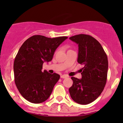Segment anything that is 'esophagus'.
I'll list each match as a JSON object with an SVG mask.
<instances>
[{
    "label": "esophagus",
    "instance_id": "obj_1",
    "mask_svg": "<svg viewBox=\"0 0 123 123\" xmlns=\"http://www.w3.org/2000/svg\"><path fill=\"white\" fill-rule=\"evenodd\" d=\"M60 78H63V79H65V78H68V76H67V75H66V74L61 75V76H60Z\"/></svg>",
    "mask_w": 123,
    "mask_h": 123
}]
</instances>
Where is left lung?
Wrapping results in <instances>:
<instances>
[{
    "label": "left lung",
    "mask_w": 123,
    "mask_h": 123,
    "mask_svg": "<svg viewBox=\"0 0 123 123\" xmlns=\"http://www.w3.org/2000/svg\"><path fill=\"white\" fill-rule=\"evenodd\" d=\"M69 39L78 44V62L84 65L82 78L71 77L73 86L69 89L71 98L78 104L87 105L100 95L107 79L108 62L101 44L92 36L78 34Z\"/></svg>",
    "instance_id": "obj_1"
}]
</instances>
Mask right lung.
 Here are the masks:
<instances>
[{
	"label": "right lung",
	"mask_w": 123,
	"mask_h": 123,
	"mask_svg": "<svg viewBox=\"0 0 123 123\" xmlns=\"http://www.w3.org/2000/svg\"><path fill=\"white\" fill-rule=\"evenodd\" d=\"M67 38L32 36L19 48L14 60V77L17 89L25 99L33 104L48 99L60 75L42 71V65L52 60L55 50Z\"/></svg>",
	"instance_id": "right-lung-1"
}]
</instances>
